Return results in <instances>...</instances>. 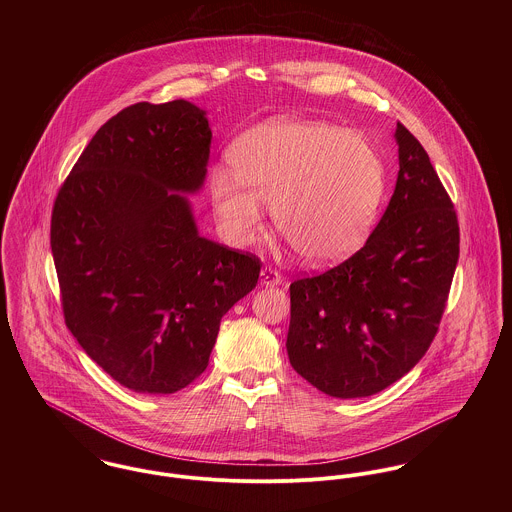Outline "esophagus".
Here are the masks:
<instances>
[{"label": "esophagus", "mask_w": 512, "mask_h": 512, "mask_svg": "<svg viewBox=\"0 0 512 512\" xmlns=\"http://www.w3.org/2000/svg\"><path fill=\"white\" fill-rule=\"evenodd\" d=\"M260 282H262L264 286H278V284H282V276H280V272L274 270L272 266H266V268H262V272H260Z\"/></svg>", "instance_id": "esophagus-1"}]
</instances>
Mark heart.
<instances>
[{"label": "heart", "instance_id": "obj_1", "mask_svg": "<svg viewBox=\"0 0 512 512\" xmlns=\"http://www.w3.org/2000/svg\"><path fill=\"white\" fill-rule=\"evenodd\" d=\"M234 177L211 175V199L226 236L248 244L262 205L293 252L329 264L353 252L376 219L384 191L382 157L361 134L323 122L278 118L232 149Z\"/></svg>", "mask_w": 512, "mask_h": 512}]
</instances>
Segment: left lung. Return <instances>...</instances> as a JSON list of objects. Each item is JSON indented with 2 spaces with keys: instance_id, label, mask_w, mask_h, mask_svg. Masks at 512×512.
I'll return each instance as SVG.
<instances>
[{
  "instance_id": "8db88e82",
  "label": "left lung",
  "mask_w": 512,
  "mask_h": 512,
  "mask_svg": "<svg viewBox=\"0 0 512 512\" xmlns=\"http://www.w3.org/2000/svg\"><path fill=\"white\" fill-rule=\"evenodd\" d=\"M398 181L365 246L290 286L293 370L335 398L370 396L426 355L459 260V222L422 144L396 124Z\"/></svg>"
}]
</instances>
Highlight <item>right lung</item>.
Segmentation results:
<instances>
[{
    "label": "right lung",
    "mask_w": 512,
    "mask_h": 512,
    "mask_svg": "<svg viewBox=\"0 0 512 512\" xmlns=\"http://www.w3.org/2000/svg\"><path fill=\"white\" fill-rule=\"evenodd\" d=\"M211 128L187 100L138 102L84 147L51 215L65 323L122 386L173 394L209 365L222 315L262 262L197 234Z\"/></svg>",
    "instance_id": "1"
}]
</instances>
